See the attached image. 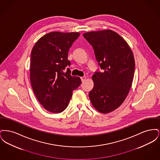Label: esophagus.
Wrapping results in <instances>:
<instances>
[{"mask_svg": "<svg viewBox=\"0 0 160 160\" xmlns=\"http://www.w3.org/2000/svg\"><path fill=\"white\" fill-rule=\"evenodd\" d=\"M80 78H81V80H82V82H83L85 81V80L86 79V77H80Z\"/></svg>", "mask_w": 160, "mask_h": 160, "instance_id": "34e87169", "label": "esophagus"}]
</instances>
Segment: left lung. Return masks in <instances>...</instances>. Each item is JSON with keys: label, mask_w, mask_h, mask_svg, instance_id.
<instances>
[{"label": "left lung", "mask_w": 160, "mask_h": 160, "mask_svg": "<svg viewBox=\"0 0 160 160\" xmlns=\"http://www.w3.org/2000/svg\"><path fill=\"white\" fill-rule=\"evenodd\" d=\"M83 35L92 46L102 69L93 75L94 86L89 97L98 111L108 113L120 106L129 93L135 69L134 58L127 42L114 31L90 32Z\"/></svg>", "instance_id": "1"}]
</instances>
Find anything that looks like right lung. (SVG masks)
Listing matches in <instances>:
<instances>
[{
    "label": "right lung",
    "instance_id": "right-lung-1",
    "mask_svg": "<svg viewBox=\"0 0 160 160\" xmlns=\"http://www.w3.org/2000/svg\"><path fill=\"white\" fill-rule=\"evenodd\" d=\"M80 36L78 32H50L40 38L31 52L30 77L33 91L40 104L59 113L68 105L72 91L81 84L72 76L68 60L69 49Z\"/></svg>",
    "mask_w": 160,
    "mask_h": 160
}]
</instances>
